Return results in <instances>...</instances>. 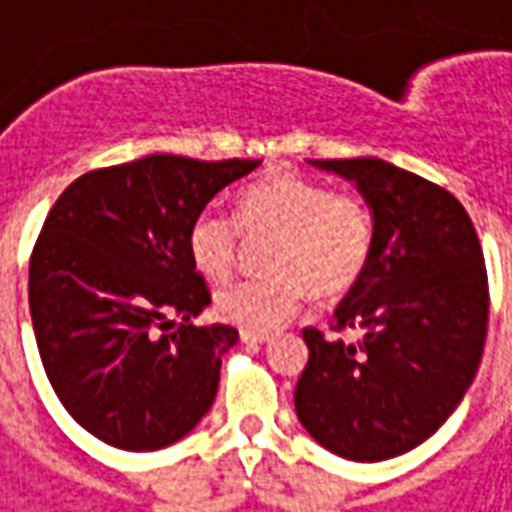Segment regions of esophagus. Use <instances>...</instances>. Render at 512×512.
<instances>
[{
	"instance_id": "obj_1",
	"label": "esophagus",
	"mask_w": 512,
	"mask_h": 512,
	"mask_svg": "<svg viewBox=\"0 0 512 512\" xmlns=\"http://www.w3.org/2000/svg\"><path fill=\"white\" fill-rule=\"evenodd\" d=\"M241 337L252 345H263V342L271 340V335H265V332H252V329H241Z\"/></svg>"
}]
</instances>
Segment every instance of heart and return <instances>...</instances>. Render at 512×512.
Listing matches in <instances>:
<instances>
[{"mask_svg":"<svg viewBox=\"0 0 512 512\" xmlns=\"http://www.w3.org/2000/svg\"><path fill=\"white\" fill-rule=\"evenodd\" d=\"M241 233L271 236V273L241 279L217 292L220 319L252 332H273L313 297L345 295L372 260L374 215L364 196L332 191L327 183L279 175L247 185L236 199V220L201 209L188 225L185 247L193 268L212 281L231 276Z\"/></svg>","mask_w":512,"mask_h":512,"instance_id":"heart-1","label":"heart"}]
</instances>
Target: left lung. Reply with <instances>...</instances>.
I'll return each instance as SVG.
<instances>
[{
  "label": "left lung",
  "instance_id": "1",
  "mask_svg": "<svg viewBox=\"0 0 512 512\" xmlns=\"http://www.w3.org/2000/svg\"><path fill=\"white\" fill-rule=\"evenodd\" d=\"M313 164L356 180L374 249L337 305V335L303 329L311 356L295 409L324 449L380 462L433 436L476 377L489 324L484 249L465 207L425 177L382 159Z\"/></svg>",
  "mask_w": 512,
  "mask_h": 512
}]
</instances>
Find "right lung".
Returning a JSON list of instances; mask_svg holds the SVG:
<instances>
[{
  "instance_id": "1",
  "label": "right lung",
  "mask_w": 512,
  "mask_h": 512,
  "mask_svg": "<svg viewBox=\"0 0 512 512\" xmlns=\"http://www.w3.org/2000/svg\"><path fill=\"white\" fill-rule=\"evenodd\" d=\"M255 167L143 156L84 172L44 217L28 260L36 348L60 404L100 441L151 452L209 412L239 332L188 324L212 295L185 236L217 191Z\"/></svg>"
}]
</instances>
